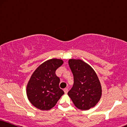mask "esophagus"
Here are the masks:
<instances>
[{
    "label": "esophagus",
    "mask_w": 127,
    "mask_h": 127,
    "mask_svg": "<svg viewBox=\"0 0 127 127\" xmlns=\"http://www.w3.org/2000/svg\"><path fill=\"white\" fill-rule=\"evenodd\" d=\"M64 92H65V93H67V92H68V89L67 88H65L64 89Z\"/></svg>",
    "instance_id": "34e87169"
}]
</instances>
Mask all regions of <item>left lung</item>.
<instances>
[{
    "mask_svg": "<svg viewBox=\"0 0 127 127\" xmlns=\"http://www.w3.org/2000/svg\"><path fill=\"white\" fill-rule=\"evenodd\" d=\"M68 64L74 83L67 95L79 109L89 110L96 106L101 97V86L97 75L89 64L81 60L70 59Z\"/></svg>",
    "mask_w": 127,
    "mask_h": 127,
    "instance_id": "left-lung-1",
    "label": "left lung"
}]
</instances>
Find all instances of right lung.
Returning <instances> with one entry per match:
<instances>
[{"instance_id":"add662e5","label":"right lung","mask_w":127,"mask_h":127,"mask_svg":"<svg viewBox=\"0 0 127 127\" xmlns=\"http://www.w3.org/2000/svg\"><path fill=\"white\" fill-rule=\"evenodd\" d=\"M63 63L60 59H51L41 64L32 74L26 93L30 102L36 108L51 109L64 94L59 86L60 79L55 74L56 70Z\"/></svg>"}]
</instances>
